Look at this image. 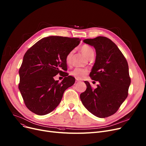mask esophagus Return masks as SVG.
<instances>
[{"label": "esophagus", "mask_w": 146, "mask_h": 146, "mask_svg": "<svg viewBox=\"0 0 146 146\" xmlns=\"http://www.w3.org/2000/svg\"><path fill=\"white\" fill-rule=\"evenodd\" d=\"M76 82H80V80H79V79H76Z\"/></svg>", "instance_id": "1"}]
</instances>
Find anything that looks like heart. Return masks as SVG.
I'll return each instance as SVG.
<instances>
[{
	"instance_id": "heart-1",
	"label": "heart",
	"mask_w": 146,
	"mask_h": 146,
	"mask_svg": "<svg viewBox=\"0 0 146 146\" xmlns=\"http://www.w3.org/2000/svg\"><path fill=\"white\" fill-rule=\"evenodd\" d=\"M80 50L82 53L85 55L88 58H90L91 57L94 56V50L90 46L88 45H83L80 48ZM73 51L69 52L66 57V61L67 64H69L71 62L72 57L73 56ZM88 71L85 69H82L79 68H76L71 72V75L74 76L76 79H82L87 74Z\"/></svg>"
}]
</instances>
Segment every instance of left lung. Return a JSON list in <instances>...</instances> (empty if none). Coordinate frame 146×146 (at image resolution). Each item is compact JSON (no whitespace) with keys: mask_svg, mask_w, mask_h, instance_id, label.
Here are the masks:
<instances>
[{"mask_svg":"<svg viewBox=\"0 0 146 146\" xmlns=\"http://www.w3.org/2000/svg\"><path fill=\"white\" fill-rule=\"evenodd\" d=\"M83 42L95 48V63L90 77L99 84L93 89L85 81L87 88L80 95L81 101L95 116L110 117L118 111L128 94L131 79L127 61L117 45L108 38L97 36Z\"/></svg>","mask_w":146,"mask_h":146,"instance_id":"left-lung-1","label":"left lung"}]
</instances>
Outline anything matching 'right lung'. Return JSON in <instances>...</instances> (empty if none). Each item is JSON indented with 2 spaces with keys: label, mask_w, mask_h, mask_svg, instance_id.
Here are the masks:
<instances>
[{
  "label": "right lung",
  "mask_w": 146,
  "mask_h": 146,
  "mask_svg": "<svg viewBox=\"0 0 146 146\" xmlns=\"http://www.w3.org/2000/svg\"><path fill=\"white\" fill-rule=\"evenodd\" d=\"M80 41L79 38L50 36L36 42L25 52L19 68V89L27 108L39 115L52 112L75 79L68 76L66 57ZM64 77L60 83L53 77Z\"/></svg>",
  "instance_id": "add662e5"
}]
</instances>
